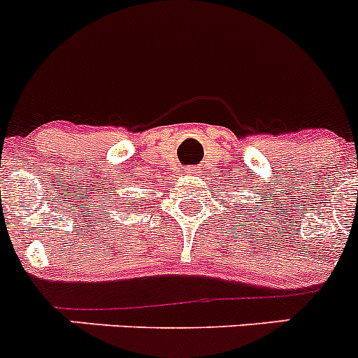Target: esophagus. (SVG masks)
I'll return each instance as SVG.
<instances>
[{
  "label": "esophagus",
  "mask_w": 358,
  "mask_h": 358,
  "mask_svg": "<svg viewBox=\"0 0 358 358\" xmlns=\"http://www.w3.org/2000/svg\"><path fill=\"white\" fill-rule=\"evenodd\" d=\"M189 170H192V172H193V166H192V169H189Z\"/></svg>",
  "instance_id": "1"
}]
</instances>
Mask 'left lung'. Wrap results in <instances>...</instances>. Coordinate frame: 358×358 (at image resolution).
<instances>
[{"mask_svg":"<svg viewBox=\"0 0 358 358\" xmlns=\"http://www.w3.org/2000/svg\"><path fill=\"white\" fill-rule=\"evenodd\" d=\"M262 203H265V196H264V202H262Z\"/></svg>","mask_w":358,"mask_h":358,"instance_id":"obj_1","label":"left lung"}]
</instances>
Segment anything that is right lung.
I'll use <instances>...</instances> for the list:
<instances>
[{"mask_svg":"<svg viewBox=\"0 0 358 358\" xmlns=\"http://www.w3.org/2000/svg\"><path fill=\"white\" fill-rule=\"evenodd\" d=\"M121 207H124V209L135 210V209H138V207H141V202H138V200L135 199V196H130V199L124 200V202L121 203Z\"/></svg>","mask_w":358,"mask_h":358,"instance_id":"1","label":"right lung"}]
</instances>
